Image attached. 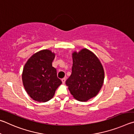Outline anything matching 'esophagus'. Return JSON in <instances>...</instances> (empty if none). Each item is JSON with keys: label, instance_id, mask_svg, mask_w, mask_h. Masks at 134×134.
Returning <instances> with one entry per match:
<instances>
[{"label": "esophagus", "instance_id": "esophagus-1", "mask_svg": "<svg viewBox=\"0 0 134 134\" xmlns=\"http://www.w3.org/2000/svg\"><path fill=\"white\" fill-rule=\"evenodd\" d=\"M65 81H66V78H65L62 79V82L63 84H65Z\"/></svg>", "mask_w": 134, "mask_h": 134}]
</instances>
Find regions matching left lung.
<instances>
[{
	"instance_id": "1",
	"label": "left lung",
	"mask_w": 134,
	"mask_h": 134,
	"mask_svg": "<svg viewBox=\"0 0 134 134\" xmlns=\"http://www.w3.org/2000/svg\"><path fill=\"white\" fill-rule=\"evenodd\" d=\"M72 74L66 81L73 97L86 102L96 97L104 81V70L99 59L92 52L83 48L72 53Z\"/></svg>"
}]
</instances>
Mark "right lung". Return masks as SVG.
Returning <instances> with one entry per match:
<instances>
[{"label": "right lung", "instance_id": "1", "mask_svg": "<svg viewBox=\"0 0 134 134\" xmlns=\"http://www.w3.org/2000/svg\"><path fill=\"white\" fill-rule=\"evenodd\" d=\"M55 53L43 49L34 53L23 67L22 82L27 94L39 102L48 101L53 97L62 83L57 77L56 69L52 66Z\"/></svg>", "mask_w": 134, "mask_h": 134}]
</instances>
